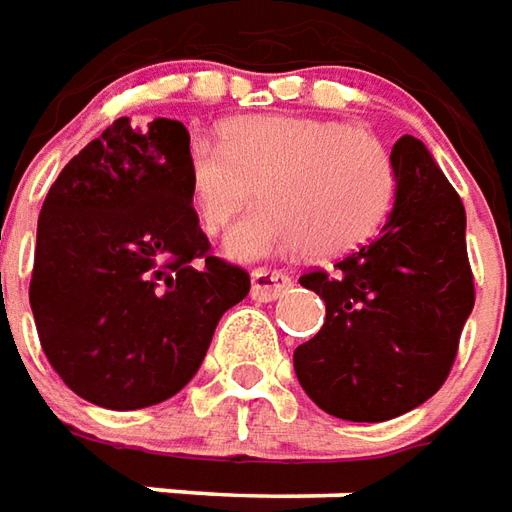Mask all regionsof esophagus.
Wrapping results in <instances>:
<instances>
[{"label":"esophagus","instance_id":"obj_1","mask_svg":"<svg viewBox=\"0 0 512 512\" xmlns=\"http://www.w3.org/2000/svg\"><path fill=\"white\" fill-rule=\"evenodd\" d=\"M291 288V277L282 271H268V268H255L252 271V299L271 302Z\"/></svg>","mask_w":512,"mask_h":512}]
</instances>
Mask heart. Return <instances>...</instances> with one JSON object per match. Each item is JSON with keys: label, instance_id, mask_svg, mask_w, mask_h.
Instances as JSON below:
<instances>
[{"label": "heart", "instance_id": "b5f03b06", "mask_svg": "<svg viewBox=\"0 0 512 512\" xmlns=\"http://www.w3.org/2000/svg\"><path fill=\"white\" fill-rule=\"evenodd\" d=\"M221 146L194 141L185 160L199 227L216 235L255 194V207L227 235L235 260L335 257L366 244L388 216L396 171L366 130L313 116H238L219 127Z\"/></svg>", "mask_w": 512, "mask_h": 512}]
</instances>
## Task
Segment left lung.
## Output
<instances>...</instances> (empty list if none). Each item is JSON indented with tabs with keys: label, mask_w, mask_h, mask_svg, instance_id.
<instances>
[{
	"label": "left lung",
	"mask_w": 512,
	"mask_h": 512,
	"mask_svg": "<svg viewBox=\"0 0 512 512\" xmlns=\"http://www.w3.org/2000/svg\"><path fill=\"white\" fill-rule=\"evenodd\" d=\"M396 202L380 238L299 282L324 305V327L293 352L307 396L346 421H388L424 405L455 366L474 307L466 210L413 135L391 152Z\"/></svg>",
	"instance_id": "8db88e82"
}]
</instances>
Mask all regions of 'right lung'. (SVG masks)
<instances>
[{
	"label": "right lung",
	"instance_id": "1",
	"mask_svg": "<svg viewBox=\"0 0 512 512\" xmlns=\"http://www.w3.org/2000/svg\"><path fill=\"white\" fill-rule=\"evenodd\" d=\"M191 135L113 121L60 171L38 216L30 307L46 360L107 410L166 402L196 374L249 274L210 255L188 199Z\"/></svg>",
	"mask_w": 512,
	"mask_h": 512
}]
</instances>
